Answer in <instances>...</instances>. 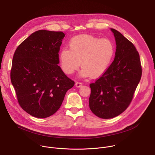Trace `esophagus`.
Masks as SVG:
<instances>
[{"mask_svg": "<svg viewBox=\"0 0 155 155\" xmlns=\"http://www.w3.org/2000/svg\"><path fill=\"white\" fill-rule=\"evenodd\" d=\"M75 86L77 87H80L82 86V83L80 82H76L75 83Z\"/></svg>", "mask_w": 155, "mask_h": 155, "instance_id": "1", "label": "esophagus"}]
</instances>
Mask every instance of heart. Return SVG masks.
Masks as SVG:
<instances>
[{"mask_svg": "<svg viewBox=\"0 0 155 155\" xmlns=\"http://www.w3.org/2000/svg\"><path fill=\"white\" fill-rule=\"evenodd\" d=\"M69 47V50L64 48L60 52L61 69L65 74L71 75L81 65L80 77H100L108 69L115 54V47L111 40L90 35L72 38Z\"/></svg>", "mask_w": 155, "mask_h": 155, "instance_id": "obj_1", "label": "heart"}]
</instances>
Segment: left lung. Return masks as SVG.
I'll return each instance as SVG.
<instances>
[{"mask_svg":"<svg viewBox=\"0 0 155 155\" xmlns=\"http://www.w3.org/2000/svg\"><path fill=\"white\" fill-rule=\"evenodd\" d=\"M110 30L117 46L114 60L102 76L90 85V108L103 119L117 117L127 108L142 76L140 56L134 45L118 31Z\"/></svg>","mask_w":155,"mask_h":155,"instance_id":"left-lung-1","label":"left lung"}]
</instances>
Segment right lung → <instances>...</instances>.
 I'll use <instances>...</instances> for the list:
<instances>
[{"label":"right lung","mask_w":155,"mask_h":155,"mask_svg":"<svg viewBox=\"0 0 155 155\" xmlns=\"http://www.w3.org/2000/svg\"><path fill=\"white\" fill-rule=\"evenodd\" d=\"M64 37L62 32L39 30L15 52L11 81L19 104L34 117L44 118L55 114L75 84L58 65Z\"/></svg>","instance_id":"add662e5"}]
</instances>
